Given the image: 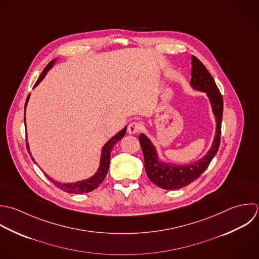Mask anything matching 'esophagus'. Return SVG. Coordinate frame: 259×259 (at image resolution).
<instances>
[{
  "mask_svg": "<svg viewBox=\"0 0 259 259\" xmlns=\"http://www.w3.org/2000/svg\"><path fill=\"white\" fill-rule=\"evenodd\" d=\"M141 128H142L141 124H140L139 122L134 121V122H131V123L129 124V126H128V132H129L130 134H136V133H138V132L141 130Z\"/></svg>",
  "mask_w": 259,
  "mask_h": 259,
  "instance_id": "esophagus-1",
  "label": "esophagus"
}]
</instances>
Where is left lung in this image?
<instances>
[{
  "label": "left lung",
  "mask_w": 259,
  "mask_h": 259,
  "mask_svg": "<svg viewBox=\"0 0 259 259\" xmlns=\"http://www.w3.org/2000/svg\"><path fill=\"white\" fill-rule=\"evenodd\" d=\"M191 84L194 89L207 93L216 117V136L211 149L204 158L189 165H175L160 162L150 140L144 134L139 135L146 175L154 185L164 190L182 189L199 179L209 166L220 146L223 98L213 76L196 56L192 58Z\"/></svg>",
  "instance_id": "8db88e82"
}]
</instances>
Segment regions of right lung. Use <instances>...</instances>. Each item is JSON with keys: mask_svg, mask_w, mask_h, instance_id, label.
Segmentation results:
<instances>
[{"mask_svg": "<svg viewBox=\"0 0 259 259\" xmlns=\"http://www.w3.org/2000/svg\"><path fill=\"white\" fill-rule=\"evenodd\" d=\"M55 60H51L43 69V71L41 72L40 76L38 77L37 81L35 82L34 87H36L41 80L42 78L45 76L46 72L48 71V69H50V67L53 65ZM29 100V95L26 99V103H25V109H26V105H27V102ZM24 123H26L25 121V115H24ZM126 127L120 131L118 134H116L113 138H111L106 144L105 146L103 147L102 149V155H101V163H100V167L98 169V171L96 172L95 176H93L91 179H88V180H84V181H81V182H77V183H74V184H61V183H58L54 180H52L51 178H49L48 176H46V178L55 186L57 187L58 189L62 190L63 192H66V193H70V194H83V193H90L92 191H94L95 189H97L102 183L103 181L105 180L106 176H107V172H108V169H109V165H110V156H111V151H112V148L113 146L115 145L116 142H118L119 140H121L125 133H126ZM27 149L29 150V147H28V144H27ZM31 155V154H30ZM33 159V158H32ZM34 160V159H33Z\"/></svg>", "mask_w": 259, "mask_h": 259, "instance_id": "right-lung-1", "label": "right lung"}]
</instances>
